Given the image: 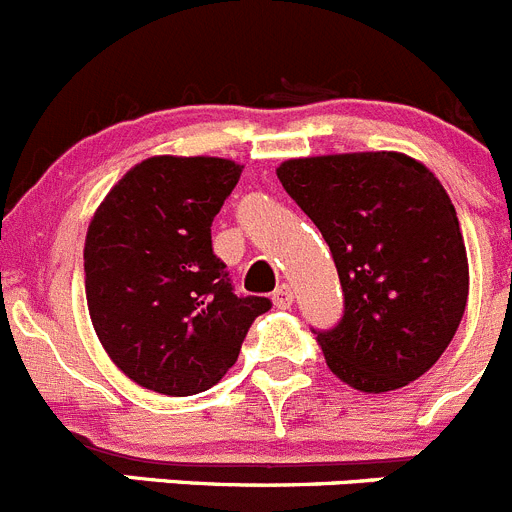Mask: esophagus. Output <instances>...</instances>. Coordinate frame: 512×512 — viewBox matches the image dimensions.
Wrapping results in <instances>:
<instances>
[{
	"label": "esophagus",
	"instance_id": "obj_1",
	"mask_svg": "<svg viewBox=\"0 0 512 512\" xmlns=\"http://www.w3.org/2000/svg\"><path fill=\"white\" fill-rule=\"evenodd\" d=\"M292 302H294V289L289 287V284H281V287L274 289V304H276V307L287 309V307H292Z\"/></svg>",
	"mask_w": 512,
	"mask_h": 512
}]
</instances>
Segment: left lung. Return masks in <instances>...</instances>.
<instances>
[{
    "instance_id": "obj_1",
    "label": "left lung",
    "mask_w": 512,
    "mask_h": 512,
    "mask_svg": "<svg viewBox=\"0 0 512 512\" xmlns=\"http://www.w3.org/2000/svg\"><path fill=\"white\" fill-rule=\"evenodd\" d=\"M276 175L340 276V322L314 330L330 370L365 393L409 386L442 358L470 292L447 190L398 152L289 159Z\"/></svg>"
}]
</instances>
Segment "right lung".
<instances>
[{"mask_svg": "<svg viewBox=\"0 0 512 512\" xmlns=\"http://www.w3.org/2000/svg\"><path fill=\"white\" fill-rule=\"evenodd\" d=\"M218 157H152L111 187L88 225L93 330L131 381L164 396L208 391L238 360L269 297H238L210 225L241 177Z\"/></svg>", "mask_w": 512, "mask_h": 512, "instance_id": "right-lung-1", "label": "right lung"}]
</instances>
